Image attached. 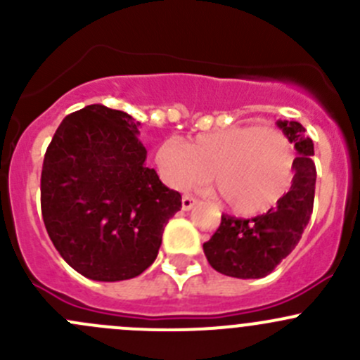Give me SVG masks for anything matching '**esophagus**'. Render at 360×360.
<instances>
[{"mask_svg": "<svg viewBox=\"0 0 360 360\" xmlns=\"http://www.w3.org/2000/svg\"><path fill=\"white\" fill-rule=\"evenodd\" d=\"M181 202H183V210H190V209H193V205L197 203V198L191 197V195H184L183 200Z\"/></svg>", "mask_w": 360, "mask_h": 360, "instance_id": "1", "label": "esophagus"}]
</instances>
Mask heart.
I'll list each match as a JSON object with an SVG mask.
<instances>
[{"label":"heart","mask_w":360,"mask_h":360,"mask_svg":"<svg viewBox=\"0 0 360 360\" xmlns=\"http://www.w3.org/2000/svg\"><path fill=\"white\" fill-rule=\"evenodd\" d=\"M157 163L174 188L200 186L212 177L221 200L235 212L252 216L270 210L291 190L296 150L281 129L238 125L184 144H162Z\"/></svg>","instance_id":"heart-1"}]
</instances>
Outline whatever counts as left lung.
Returning <instances> with one entry per match:
<instances>
[{"mask_svg":"<svg viewBox=\"0 0 360 360\" xmlns=\"http://www.w3.org/2000/svg\"><path fill=\"white\" fill-rule=\"evenodd\" d=\"M277 125L297 151L291 190L268 212L252 219L223 214L216 233L203 244L210 266L228 277L261 278L271 274L296 248L314 210V143L301 123L278 120Z\"/></svg>","mask_w":360,"mask_h":360,"instance_id":"8db88e82","label":"left lung"}]
</instances>
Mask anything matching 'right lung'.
I'll use <instances>...</instances> for the list:
<instances>
[{
	"mask_svg": "<svg viewBox=\"0 0 360 360\" xmlns=\"http://www.w3.org/2000/svg\"><path fill=\"white\" fill-rule=\"evenodd\" d=\"M139 122L90 104L71 112L43 160L41 214L71 268L101 282L134 278L151 266L181 195L144 165Z\"/></svg>",
	"mask_w": 360,
	"mask_h": 360,
	"instance_id": "add662e5",
	"label": "right lung"
}]
</instances>
